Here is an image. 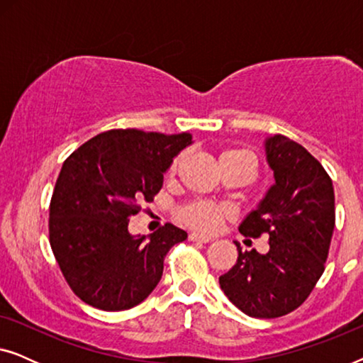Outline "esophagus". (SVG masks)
Here are the masks:
<instances>
[{
	"instance_id": "obj_1",
	"label": "esophagus",
	"mask_w": 363,
	"mask_h": 363,
	"mask_svg": "<svg viewBox=\"0 0 363 363\" xmlns=\"http://www.w3.org/2000/svg\"><path fill=\"white\" fill-rule=\"evenodd\" d=\"M190 241H195V242H210L213 241L211 236H206V235H200V233H190Z\"/></svg>"
}]
</instances>
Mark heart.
I'll use <instances>...</instances> for the list:
<instances>
[{
	"mask_svg": "<svg viewBox=\"0 0 363 363\" xmlns=\"http://www.w3.org/2000/svg\"><path fill=\"white\" fill-rule=\"evenodd\" d=\"M231 155L246 157L247 160L251 162V158L247 157V153L240 152V150L225 152L220 157V160H221V158L231 157ZM173 172H175V163H173L172 168H170V173H173ZM228 216H230V211H228L226 208L218 206V205H211V203H206V201L193 203V205L183 208L182 213H180V218H182L183 223H186L188 226L195 228V230L208 231V233L216 231L218 228L223 225V221H225Z\"/></svg>",
	"mask_w": 363,
	"mask_h": 363,
	"instance_id": "b5f03b06",
	"label": "heart"
}]
</instances>
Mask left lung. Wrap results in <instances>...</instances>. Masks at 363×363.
Here are the masks:
<instances>
[{"instance_id": "1", "label": "left lung", "mask_w": 363, "mask_h": 363, "mask_svg": "<svg viewBox=\"0 0 363 363\" xmlns=\"http://www.w3.org/2000/svg\"><path fill=\"white\" fill-rule=\"evenodd\" d=\"M274 183L240 225L245 236L269 235V251H242L220 276V286L238 309L274 319L297 309L324 272L335 226L330 177L304 147L284 135L264 140Z\"/></svg>"}]
</instances>
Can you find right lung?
I'll list each match as a JSON object with an SVG mask.
<instances>
[{"label":"right lung","mask_w":363,"mask_h":363,"mask_svg":"<svg viewBox=\"0 0 363 363\" xmlns=\"http://www.w3.org/2000/svg\"><path fill=\"white\" fill-rule=\"evenodd\" d=\"M191 133L137 128L99 133L62 163L49 206V242L67 284L101 311L145 301L163 274V259L186 231L167 223L152 235H130V216L152 201L163 173Z\"/></svg>","instance_id":"right-lung-1"}]
</instances>
